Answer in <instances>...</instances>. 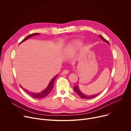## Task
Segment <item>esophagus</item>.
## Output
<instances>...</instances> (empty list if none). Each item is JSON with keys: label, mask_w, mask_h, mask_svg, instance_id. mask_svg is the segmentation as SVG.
<instances>
[{"label": "esophagus", "mask_w": 131, "mask_h": 131, "mask_svg": "<svg viewBox=\"0 0 131 131\" xmlns=\"http://www.w3.org/2000/svg\"><path fill=\"white\" fill-rule=\"evenodd\" d=\"M68 73H69V71L67 70H64L62 72V73H61V75H66V74H67Z\"/></svg>", "instance_id": "34e87169"}]
</instances>
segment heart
I'll return each instance as SVG.
<instances>
[{"label": "heart", "mask_w": 131, "mask_h": 131, "mask_svg": "<svg viewBox=\"0 0 131 131\" xmlns=\"http://www.w3.org/2000/svg\"><path fill=\"white\" fill-rule=\"evenodd\" d=\"M81 45H82V42L80 40H75L73 42H72L66 48L67 54H69V53L72 52Z\"/></svg>", "instance_id": "obj_1"}]
</instances>
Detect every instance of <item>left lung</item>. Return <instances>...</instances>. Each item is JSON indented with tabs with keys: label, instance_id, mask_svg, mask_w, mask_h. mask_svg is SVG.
Returning a JSON list of instances; mask_svg holds the SVG:
<instances>
[{
	"label": "left lung",
	"instance_id": "8db88e82",
	"mask_svg": "<svg viewBox=\"0 0 131 131\" xmlns=\"http://www.w3.org/2000/svg\"><path fill=\"white\" fill-rule=\"evenodd\" d=\"M99 36L101 38V39H102L104 41L107 42V43H108V44L110 45L109 42H108L106 39H105L103 36H101V35H99ZM74 91L75 92V93H76L80 97H81V98H84V99H92V98H95V97L97 96L100 93H99V94H95V95H85L84 94H83V93L81 91V90H80L78 84V85H77V86H75V87H74Z\"/></svg>",
	"mask_w": 131,
	"mask_h": 131
}]
</instances>
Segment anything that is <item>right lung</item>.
<instances>
[{"label": "right lung", "instance_id": "1", "mask_svg": "<svg viewBox=\"0 0 131 131\" xmlns=\"http://www.w3.org/2000/svg\"><path fill=\"white\" fill-rule=\"evenodd\" d=\"M39 35V33H34V34H31V35H29L28 36H27V37H26L19 44H20V43L21 42H22L23 41H24L25 40H26L27 39H28L29 38H30L33 36H35V35ZM58 76V75H56L55 77H54L50 81V82H49V83L48 84V86L47 88L44 90H43L42 91H41V92H39V93H33V92H30L29 91L25 89H24L23 87H22L21 85H20L21 88L22 89H23L29 95L31 96V97L34 98H37V99H40V98H44L46 96H47L51 91V90H52V88H53V84H54V80L55 79L57 78V77Z\"/></svg>", "mask_w": 131, "mask_h": 131}]
</instances>
